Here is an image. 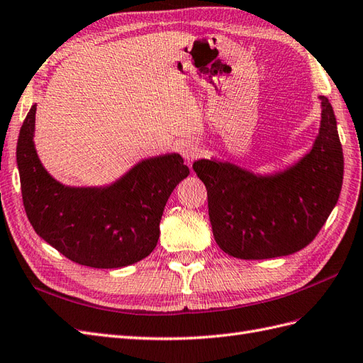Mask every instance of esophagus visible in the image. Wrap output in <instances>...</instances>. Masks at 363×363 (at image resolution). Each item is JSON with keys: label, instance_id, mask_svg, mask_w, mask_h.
<instances>
[{"label": "esophagus", "instance_id": "esophagus-1", "mask_svg": "<svg viewBox=\"0 0 363 363\" xmlns=\"http://www.w3.org/2000/svg\"><path fill=\"white\" fill-rule=\"evenodd\" d=\"M181 155H182V157L185 160V162L191 164L193 161H196L198 157H201L202 150H201L199 145L190 144V143H189V144H184V145L181 147Z\"/></svg>", "mask_w": 363, "mask_h": 363}]
</instances>
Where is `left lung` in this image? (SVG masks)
<instances>
[{"mask_svg":"<svg viewBox=\"0 0 363 363\" xmlns=\"http://www.w3.org/2000/svg\"><path fill=\"white\" fill-rule=\"evenodd\" d=\"M311 150L281 173L257 176L230 162L193 164L206 184L208 216L220 250L238 259H272L299 252L318 236L337 203L343 153L328 98Z\"/></svg>","mask_w":363,"mask_h":363,"instance_id":"8db88e82","label":"left lung"}]
</instances>
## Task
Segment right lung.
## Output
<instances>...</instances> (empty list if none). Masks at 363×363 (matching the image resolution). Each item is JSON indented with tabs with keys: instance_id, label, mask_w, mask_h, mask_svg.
Returning a JSON list of instances; mask_svg holds the SVG:
<instances>
[{
	"instance_id": "add662e5",
	"label": "right lung",
	"mask_w": 363,
	"mask_h": 363,
	"mask_svg": "<svg viewBox=\"0 0 363 363\" xmlns=\"http://www.w3.org/2000/svg\"><path fill=\"white\" fill-rule=\"evenodd\" d=\"M33 104L20 130L16 164L36 235L79 265L119 268L150 255L172 191L190 170L178 153L138 162L107 187H67L45 172L33 144Z\"/></svg>"
}]
</instances>
